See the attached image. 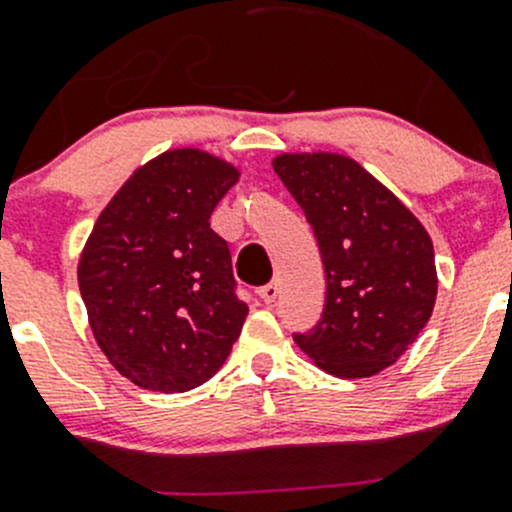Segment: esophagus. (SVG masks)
<instances>
[{"label":"esophagus","mask_w":512,"mask_h":512,"mask_svg":"<svg viewBox=\"0 0 512 512\" xmlns=\"http://www.w3.org/2000/svg\"><path fill=\"white\" fill-rule=\"evenodd\" d=\"M277 294H280V285H277V282H267V285L260 287V297L265 304L275 302Z\"/></svg>","instance_id":"obj_1"}]
</instances>
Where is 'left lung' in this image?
<instances>
[{"label": "left lung", "instance_id": "obj_1", "mask_svg": "<svg viewBox=\"0 0 512 512\" xmlns=\"http://www.w3.org/2000/svg\"><path fill=\"white\" fill-rule=\"evenodd\" d=\"M272 165L312 225L327 275L322 319L294 342L334 376L379 374L431 319L438 287L431 237L352 158L287 153Z\"/></svg>", "mask_w": 512, "mask_h": 512}]
</instances>
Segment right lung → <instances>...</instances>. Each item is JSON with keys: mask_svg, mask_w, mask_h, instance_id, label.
Listing matches in <instances>:
<instances>
[{"mask_svg": "<svg viewBox=\"0 0 512 512\" xmlns=\"http://www.w3.org/2000/svg\"><path fill=\"white\" fill-rule=\"evenodd\" d=\"M237 170L195 148L138 168L98 215L79 262L91 329L141 389L183 394L225 364L247 304L210 215Z\"/></svg>", "mask_w": 512, "mask_h": 512, "instance_id": "add662e5", "label": "right lung"}]
</instances>
